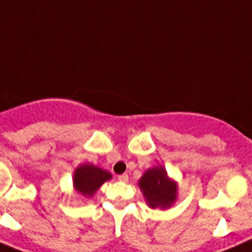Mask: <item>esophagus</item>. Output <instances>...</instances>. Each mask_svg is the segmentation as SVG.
I'll return each mask as SVG.
<instances>
[{
    "label": "esophagus",
    "instance_id": "obj_1",
    "mask_svg": "<svg viewBox=\"0 0 252 252\" xmlns=\"http://www.w3.org/2000/svg\"><path fill=\"white\" fill-rule=\"evenodd\" d=\"M118 179H119V181H122V183H126V181L129 180L128 175H126V174L119 175V176H118Z\"/></svg>",
    "mask_w": 252,
    "mask_h": 252
}]
</instances>
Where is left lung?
<instances>
[{
  "label": "left lung",
  "instance_id": "obj_1",
  "mask_svg": "<svg viewBox=\"0 0 252 252\" xmlns=\"http://www.w3.org/2000/svg\"><path fill=\"white\" fill-rule=\"evenodd\" d=\"M138 187L147 205L152 209H168L178 200V181L170 178L161 165L146 170L139 179Z\"/></svg>",
  "mask_w": 252,
  "mask_h": 252
}]
</instances>
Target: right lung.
<instances>
[{"label": "right lung", "instance_id": "right-lung-1", "mask_svg": "<svg viewBox=\"0 0 252 252\" xmlns=\"http://www.w3.org/2000/svg\"><path fill=\"white\" fill-rule=\"evenodd\" d=\"M113 175L104 168L93 163H81L76 167L73 172V184L74 191L78 192L81 196L89 199L93 198L99 188L105 181L111 180Z\"/></svg>", "mask_w": 252, "mask_h": 252}]
</instances>
